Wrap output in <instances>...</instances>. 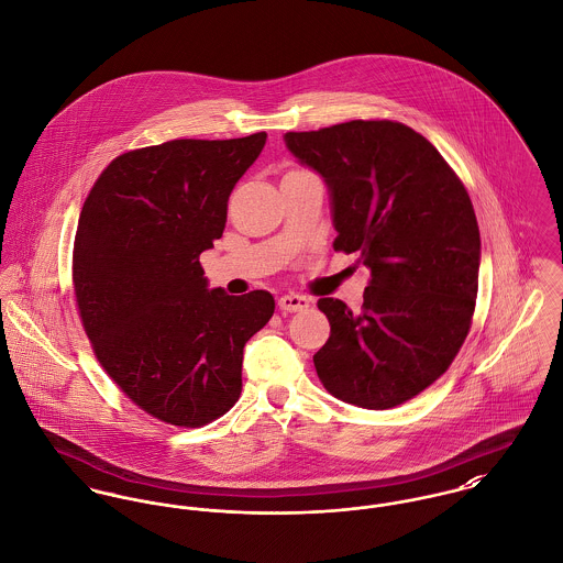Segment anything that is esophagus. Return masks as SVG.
I'll return each mask as SVG.
<instances>
[{
	"label": "esophagus",
	"instance_id": "obj_1",
	"mask_svg": "<svg viewBox=\"0 0 563 563\" xmlns=\"http://www.w3.org/2000/svg\"><path fill=\"white\" fill-rule=\"evenodd\" d=\"M277 306H279L282 311H301V309L309 307V299L303 297V295H295V292H288V295H282V297H279Z\"/></svg>",
	"mask_w": 563,
	"mask_h": 563
}]
</instances>
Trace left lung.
I'll return each instance as SVG.
<instances>
[{
	"label": "left lung",
	"mask_w": 563,
	"mask_h": 563,
	"mask_svg": "<svg viewBox=\"0 0 563 563\" xmlns=\"http://www.w3.org/2000/svg\"><path fill=\"white\" fill-rule=\"evenodd\" d=\"M284 142L331 194L333 250L369 268L361 311L320 299L331 335L313 355L327 391L361 409H394L430 387L471 329L479 228L439 151L407 124L351 120Z\"/></svg>",
	"instance_id": "8db88e82"
}]
</instances>
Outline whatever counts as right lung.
<instances>
[{
    "label": "right lung",
    "mask_w": 563,
    "mask_h": 563,
    "mask_svg": "<svg viewBox=\"0 0 563 563\" xmlns=\"http://www.w3.org/2000/svg\"><path fill=\"white\" fill-rule=\"evenodd\" d=\"M264 144L254 133L120 154L81 208L73 284L84 329L124 396L165 423L200 428L234 407L243 349L275 311L266 290H210L200 264Z\"/></svg>",
    "instance_id": "right-lung-1"
}]
</instances>
